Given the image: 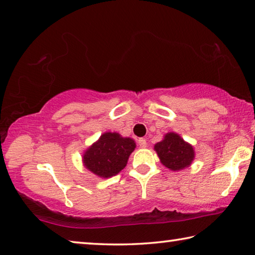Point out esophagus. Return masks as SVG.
I'll return each instance as SVG.
<instances>
[{
    "label": "esophagus",
    "instance_id": "obj_1",
    "mask_svg": "<svg viewBox=\"0 0 255 255\" xmlns=\"http://www.w3.org/2000/svg\"><path fill=\"white\" fill-rule=\"evenodd\" d=\"M137 143H138V145L140 146L141 148H145L146 146H147V141H146V139H144V138H139Z\"/></svg>",
    "mask_w": 255,
    "mask_h": 255
}]
</instances>
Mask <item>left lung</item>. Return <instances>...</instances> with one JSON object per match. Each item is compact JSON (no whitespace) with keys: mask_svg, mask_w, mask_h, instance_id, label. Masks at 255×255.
Listing matches in <instances>:
<instances>
[{"mask_svg":"<svg viewBox=\"0 0 255 255\" xmlns=\"http://www.w3.org/2000/svg\"><path fill=\"white\" fill-rule=\"evenodd\" d=\"M154 148L163 165L172 171L184 169L195 157L192 146L174 132L166 133L164 139L155 145Z\"/></svg>","mask_w":255,"mask_h":255,"instance_id":"1","label":"left lung"}]
</instances>
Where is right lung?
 <instances>
[{
  "label": "right lung",
  "mask_w": 255,
  "mask_h": 255,
  "mask_svg": "<svg viewBox=\"0 0 255 255\" xmlns=\"http://www.w3.org/2000/svg\"><path fill=\"white\" fill-rule=\"evenodd\" d=\"M135 147L131 138H124L117 132H106L85 152L84 165L94 174L109 178L126 166L129 155Z\"/></svg>",
  "instance_id": "obj_1"
}]
</instances>
